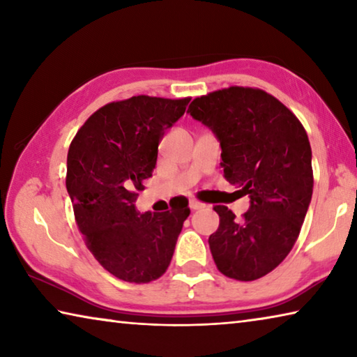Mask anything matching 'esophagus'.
Here are the masks:
<instances>
[{
	"instance_id": "esophagus-1",
	"label": "esophagus",
	"mask_w": 357,
	"mask_h": 357,
	"mask_svg": "<svg viewBox=\"0 0 357 357\" xmlns=\"http://www.w3.org/2000/svg\"><path fill=\"white\" fill-rule=\"evenodd\" d=\"M189 206H190V209L197 211V209H202V208H204V203H202V202H197V200H190Z\"/></svg>"
}]
</instances>
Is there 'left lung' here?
<instances>
[{
    "label": "left lung",
    "mask_w": 357,
    "mask_h": 357,
    "mask_svg": "<svg viewBox=\"0 0 357 357\" xmlns=\"http://www.w3.org/2000/svg\"><path fill=\"white\" fill-rule=\"evenodd\" d=\"M187 113L219 138L223 176L250 198L243 220L227 206H214L220 223L209 249L217 269L241 282L261 279L291 252L312 200L304 126L273 94L249 86L200 96Z\"/></svg>",
    "instance_id": "obj_1"
}]
</instances>
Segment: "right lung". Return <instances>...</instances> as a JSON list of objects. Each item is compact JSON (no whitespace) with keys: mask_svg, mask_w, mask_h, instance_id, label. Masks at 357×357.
<instances>
[{"mask_svg":"<svg viewBox=\"0 0 357 357\" xmlns=\"http://www.w3.org/2000/svg\"><path fill=\"white\" fill-rule=\"evenodd\" d=\"M190 98L153 96L110 102L78 129L68 153L66 187L84 244L102 268L130 283L165 274L189 217V200L165 213L135 211L137 190L153 176L165 130Z\"/></svg>","mask_w":357,"mask_h":357,"instance_id":"right-lung-1","label":"right lung"}]
</instances>
